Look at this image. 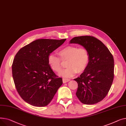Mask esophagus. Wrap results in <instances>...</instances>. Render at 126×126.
I'll list each match as a JSON object with an SVG mask.
<instances>
[{"mask_svg": "<svg viewBox=\"0 0 126 126\" xmlns=\"http://www.w3.org/2000/svg\"><path fill=\"white\" fill-rule=\"evenodd\" d=\"M69 81H70V80L68 79H65V78H63V83H65L66 82H69Z\"/></svg>", "mask_w": 126, "mask_h": 126, "instance_id": "esophagus-1", "label": "esophagus"}]
</instances>
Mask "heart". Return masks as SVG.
Instances as JSON below:
<instances>
[{
	"label": "heart",
	"mask_w": 126,
	"mask_h": 126,
	"mask_svg": "<svg viewBox=\"0 0 126 126\" xmlns=\"http://www.w3.org/2000/svg\"><path fill=\"white\" fill-rule=\"evenodd\" d=\"M60 59L54 54H50L48 63L50 68L54 72H60L62 62L66 61L65 69L60 73V75L65 78H70L75 76L77 73L83 72L90 63V56L88 51L84 47L66 46L58 51Z\"/></svg>",
	"instance_id": "1"
}]
</instances>
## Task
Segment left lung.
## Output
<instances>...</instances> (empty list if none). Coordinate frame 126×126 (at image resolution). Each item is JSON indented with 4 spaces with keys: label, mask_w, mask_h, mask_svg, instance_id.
Listing matches in <instances>:
<instances>
[{
    "label": "left lung",
    "mask_w": 126,
    "mask_h": 126,
    "mask_svg": "<svg viewBox=\"0 0 126 126\" xmlns=\"http://www.w3.org/2000/svg\"><path fill=\"white\" fill-rule=\"evenodd\" d=\"M70 44H78L90 53V63L78 78L76 93L84 104H94L101 101L108 93L114 78V59L109 49L101 41L92 36L73 38Z\"/></svg>",
    "instance_id": "8db88e82"
}]
</instances>
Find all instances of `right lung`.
Returning a JSON list of instances; mask_svg holds the SVG:
<instances>
[{"label": "right lung", "mask_w": 126, "mask_h": 126, "mask_svg": "<svg viewBox=\"0 0 126 126\" xmlns=\"http://www.w3.org/2000/svg\"><path fill=\"white\" fill-rule=\"evenodd\" d=\"M66 39H38L20 49L12 64L16 90L24 101L37 107L48 105L63 84L48 63L51 53Z\"/></svg>", "instance_id": "right-lung-1"}]
</instances>
